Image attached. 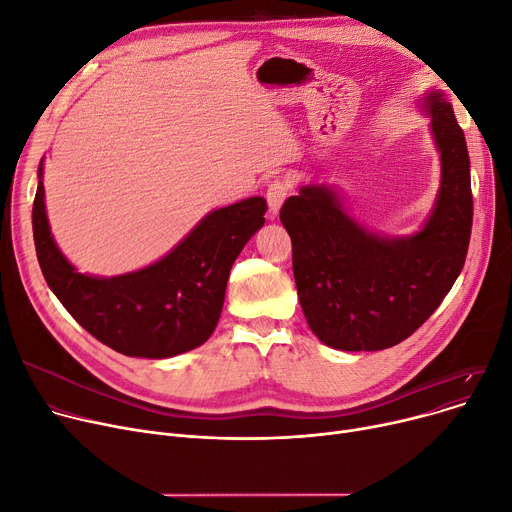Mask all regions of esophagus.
<instances>
[{
	"label": "esophagus",
	"instance_id": "esophagus-1",
	"mask_svg": "<svg viewBox=\"0 0 512 512\" xmlns=\"http://www.w3.org/2000/svg\"><path fill=\"white\" fill-rule=\"evenodd\" d=\"M288 195H290V184L286 180H282V178L272 180V184L267 186L265 197H267V205H270V213L272 215H276L280 211V207H282V203L286 201Z\"/></svg>",
	"mask_w": 512,
	"mask_h": 512
}]
</instances>
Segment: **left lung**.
Here are the masks:
<instances>
[{
  "instance_id": "obj_1",
  "label": "left lung",
  "mask_w": 512,
  "mask_h": 512,
  "mask_svg": "<svg viewBox=\"0 0 512 512\" xmlns=\"http://www.w3.org/2000/svg\"><path fill=\"white\" fill-rule=\"evenodd\" d=\"M442 157L434 213L411 238L357 226L326 186H303L280 209L292 240V272L313 334L338 351H382L407 340L459 278L471 238L469 153L452 105L425 97Z\"/></svg>"
}]
</instances>
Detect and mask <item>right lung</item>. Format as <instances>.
<instances>
[{
    "mask_svg": "<svg viewBox=\"0 0 512 512\" xmlns=\"http://www.w3.org/2000/svg\"><path fill=\"white\" fill-rule=\"evenodd\" d=\"M43 193L39 180L33 236L47 286L99 342L126 357L147 359L193 351L213 334L232 263L267 211L261 197L215 209L161 261L103 280L76 272L64 259L49 232Z\"/></svg>",
    "mask_w": 512,
    "mask_h": 512,
    "instance_id": "1",
    "label": "right lung"
}]
</instances>
